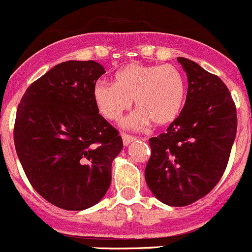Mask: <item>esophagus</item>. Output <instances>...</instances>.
<instances>
[{
    "mask_svg": "<svg viewBox=\"0 0 252 252\" xmlns=\"http://www.w3.org/2000/svg\"><path fill=\"white\" fill-rule=\"evenodd\" d=\"M121 137H123L124 146H128V144L131 143V142H133L134 139H136V137L129 136V134H126V133H121Z\"/></svg>",
    "mask_w": 252,
    "mask_h": 252,
    "instance_id": "esophagus-1",
    "label": "esophagus"
}]
</instances>
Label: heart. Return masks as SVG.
Wrapping results in <instances>:
<instances>
[{
    "label": "heart",
    "mask_w": 252,
    "mask_h": 252,
    "mask_svg": "<svg viewBox=\"0 0 252 252\" xmlns=\"http://www.w3.org/2000/svg\"><path fill=\"white\" fill-rule=\"evenodd\" d=\"M93 99L101 115L116 121L131 106L138 110L124 121L127 128L139 129L153 123L166 126L179 118L186 100V81L171 64L129 63L119 69L115 83L100 81L94 86Z\"/></svg>",
    "instance_id": "1"
}]
</instances>
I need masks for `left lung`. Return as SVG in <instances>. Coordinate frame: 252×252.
<instances>
[{
	"instance_id": "8db88e82",
	"label": "left lung",
	"mask_w": 252,
	"mask_h": 252,
	"mask_svg": "<svg viewBox=\"0 0 252 252\" xmlns=\"http://www.w3.org/2000/svg\"><path fill=\"white\" fill-rule=\"evenodd\" d=\"M188 76V95L165 133L149 139L144 178L160 202L174 207L202 198L223 175L236 136V108L219 77L178 57Z\"/></svg>"
}]
</instances>
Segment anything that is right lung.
<instances>
[{
  "mask_svg": "<svg viewBox=\"0 0 252 252\" xmlns=\"http://www.w3.org/2000/svg\"><path fill=\"white\" fill-rule=\"evenodd\" d=\"M104 73L94 61L56 64L27 89L17 110L14 146L24 173L41 197L62 210L96 205L123 149L118 129L93 99Z\"/></svg>",
  "mask_w": 252,
  "mask_h": 252,
  "instance_id": "right-lung-1",
  "label": "right lung"
}]
</instances>
